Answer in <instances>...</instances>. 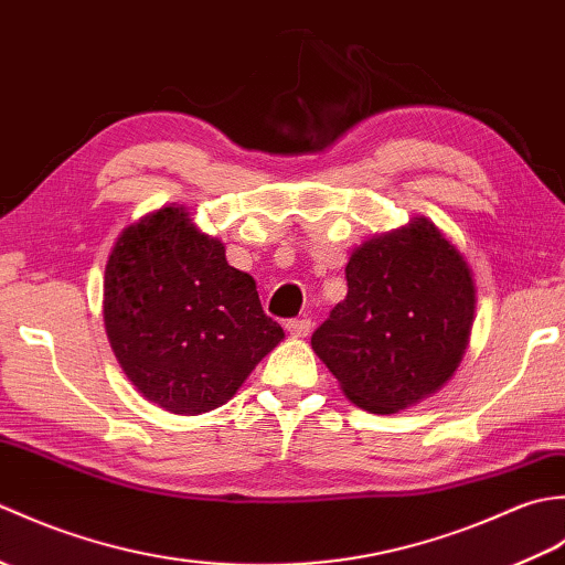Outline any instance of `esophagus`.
I'll return each instance as SVG.
<instances>
[{"label":"esophagus","mask_w":565,"mask_h":565,"mask_svg":"<svg viewBox=\"0 0 565 565\" xmlns=\"http://www.w3.org/2000/svg\"><path fill=\"white\" fill-rule=\"evenodd\" d=\"M310 328H313V322H310L308 318H296V320L286 322V330H289V334H294V338H306Z\"/></svg>","instance_id":"obj_1"}]
</instances>
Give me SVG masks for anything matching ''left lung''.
<instances>
[{
  "label": "left lung",
  "mask_w": 565,
  "mask_h": 565,
  "mask_svg": "<svg viewBox=\"0 0 565 565\" xmlns=\"http://www.w3.org/2000/svg\"><path fill=\"white\" fill-rule=\"evenodd\" d=\"M347 296L310 344L347 398L398 413L437 393L471 340L476 284L435 223L413 218L352 252Z\"/></svg>",
  "instance_id": "1"
}]
</instances>
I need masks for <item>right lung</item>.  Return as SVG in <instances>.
Instances as JSON below:
<instances>
[{"instance_id":"add662e5","label":"right lung","mask_w":565,"mask_h":565,"mask_svg":"<svg viewBox=\"0 0 565 565\" xmlns=\"http://www.w3.org/2000/svg\"><path fill=\"white\" fill-rule=\"evenodd\" d=\"M104 328L142 398L174 415L231 401L284 340L255 279L174 203L118 235L104 271Z\"/></svg>"}]
</instances>
